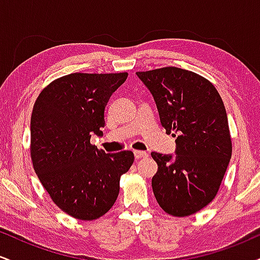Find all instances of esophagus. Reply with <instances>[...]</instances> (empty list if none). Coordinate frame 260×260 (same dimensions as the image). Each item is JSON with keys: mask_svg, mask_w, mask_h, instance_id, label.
<instances>
[{"mask_svg": "<svg viewBox=\"0 0 260 260\" xmlns=\"http://www.w3.org/2000/svg\"><path fill=\"white\" fill-rule=\"evenodd\" d=\"M134 156H136L137 160H139V159H143V157H147L148 153H145V151H140V150H134Z\"/></svg>", "mask_w": 260, "mask_h": 260, "instance_id": "obj_1", "label": "esophagus"}]
</instances>
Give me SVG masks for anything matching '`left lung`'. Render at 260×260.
Listing matches in <instances>:
<instances>
[{
    "mask_svg": "<svg viewBox=\"0 0 260 260\" xmlns=\"http://www.w3.org/2000/svg\"><path fill=\"white\" fill-rule=\"evenodd\" d=\"M153 95L160 122L176 138V156L151 153L153 192L165 213L189 216L215 198L232 155L228 113L215 86L177 67L137 72Z\"/></svg>",
    "mask_w": 260,
    "mask_h": 260,
    "instance_id": "obj_1",
    "label": "left lung"
}]
</instances>
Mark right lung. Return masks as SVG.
Returning <instances> with one entry per match:
<instances>
[{"instance_id":"right-lung-1","label":"right lung","mask_w":260,"mask_h":260,"mask_svg":"<svg viewBox=\"0 0 260 260\" xmlns=\"http://www.w3.org/2000/svg\"><path fill=\"white\" fill-rule=\"evenodd\" d=\"M128 73H72L39 94L30 120V156L52 202L79 220L99 219L115 204L132 151L106 154L90 144L101 136L104 111Z\"/></svg>"}]
</instances>
